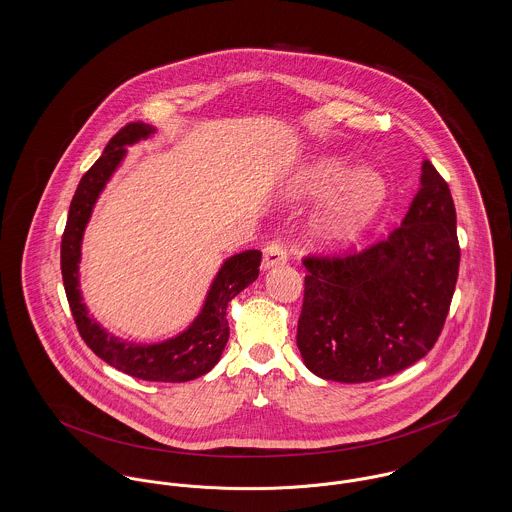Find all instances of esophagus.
Segmentation results:
<instances>
[{"label":"esophagus","mask_w":512,"mask_h":512,"mask_svg":"<svg viewBox=\"0 0 512 512\" xmlns=\"http://www.w3.org/2000/svg\"><path fill=\"white\" fill-rule=\"evenodd\" d=\"M288 261V251L280 240H272L263 249V269L284 265Z\"/></svg>","instance_id":"esophagus-1"}]
</instances>
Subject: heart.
<instances>
[{"instance_id":"1","label":"heart","mask_w":512,"mask_h":512,"mask_svg":"<svg viewBox=\"0 0 512 512\" xmlns=\"http://www.w3.org/2000/svg\"><path fill=\"white\" fill-rule=\"evenodd\" d=\"M301 189L313 197L342 193L317 224L319 238L332 245L356 240L387 199V183L381 174L369 168L356 170L336 160H325L311 168L301 180Z\"/></svg>"}]
</instances>
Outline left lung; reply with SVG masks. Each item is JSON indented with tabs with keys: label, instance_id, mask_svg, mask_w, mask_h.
Here are the masks:
<instances>
[{
	"label": "left lung",
	"instance_id": "obj_1",
	"mask_svg": "<svg viewBox=\"0 0 512 512\" xmlns=\"http://www.w3.org/2000/svg\"><path fill=\"white\" fill-rule=\"evenodd\" d=\"M298 321L303 363L317 377L369 383L421 360L437 342L458 278L449 183L421 166L400 226L360 253L307 255Z\"/></svg>",
	"mask_w": 512,
	"mask_h": 512
}]
</instances>
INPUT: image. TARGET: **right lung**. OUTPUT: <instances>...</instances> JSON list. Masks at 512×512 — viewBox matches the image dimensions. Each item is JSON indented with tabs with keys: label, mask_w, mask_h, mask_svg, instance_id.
Segmentation results:
<instances>
[{
	"label": "right lung",
	"mask_w": 512,
	"mask_h": 512,
	"mask_svg": "<svg viewBox=\"0 0 512 512\" xmlns=\"http://www.w3.org/2000/svg\"><path fill=\"white\" fill-rule=\"evenodd\" d=\"M152 133L154 127L143 121L127 123L110 139L102 156L79 181L61 236V276L79 334L100 360L143 381L183 383L209 373L220 360L230 336L226 307L241 290L257 280L261 251L249 249L224 261L212 282L199 317L189 325L187 331L170 340L160 344L123 342L92 321L79 290L83 232L100 191L112 178L127 152L125 145L147 139Z\"/></svg>",
	"instance_id": "add662e5"
}]
</instances>
